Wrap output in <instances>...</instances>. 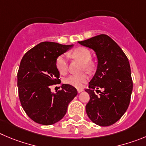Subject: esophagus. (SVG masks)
I'll return each mask as SVG.
<instances>
[{"instance_id":"1","label":"esophagus","mask_w":146,"mask_h":146,"mask_svg":"<svg viewBox=\"0 0 146 146\" xmlns=\"http://www.w3.org/2000/svg\"><path fill=\"white\" fill-rule=\"evenodd\" d=\"M83 91H84V89H82V88H78V89H77L78 93H81V92H82Z\"/></svg>"}]
</instances>
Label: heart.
Returning a JSON list of instances; mask_svg holds the SVG:
<instances>
[{"label": "heart", "mask_w": 146, "mask_h": 146, "mask_svg": "<svg viewBox=\"0 0 146 146\" xmlns=\"http://www.w3.org/2000/svg\"><path fill=\"white\" fill-rule=\"evenodd\" d=\"M72 55L81 62H84V69L87 71H92L94 68V63L90 59L92 58V53L86 47H79L75 49L72 52ZM55 67L61 74H65L68 71V64L67 60V55L65 54H60L55 60ZM88 75L84 73L79 75H70L63 79L64 84H68L76 88H82L84 84L88 80Z\"/></svg>", "instance_id": "b5f03b06"}]
</instances>
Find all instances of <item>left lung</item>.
<instances>
[{
  "instance_id": "8db88e82",
  "label": "left lung",
  "mask_w": 146,
  "mask_h": 146,
  "mask_svg": "<svg viewBox=\"0 0 146 146\" xmlns=\"http://www.w3.org/2000/svg\"><path fill=\"white\" fill-rule=\"evenodd\" d=\"M78 43L94 50L98 58L97 70L86 90L90 96L86 114L94 123L110 126L122 117L130 104L133 80L129 60L119 45L106 35ZM95 88L103 90L99 96L93 92Z\"/></svg>"
}]
</instances>
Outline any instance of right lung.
<instances>
[{
  "mask_svg": "<svg viewBox=\"0 0 146 146\" xmlns=\"http://www.w3.org/2000/svg\"><path fill=\"white\" fill-rule=\"evenodd\" d=\"M56 42H43L25 53L17 73L19 96L29 117L36 123L50 125L60 120L68 104L77 95L75 87L62 85L52 94L50 86L60 82L55 60L73 47Z\"/></svg>",
  "mask_w": 146,
  "mask_h": 146,
  "instance_id": "obj_1",
  "label": "right lung"
}]
</instances>
